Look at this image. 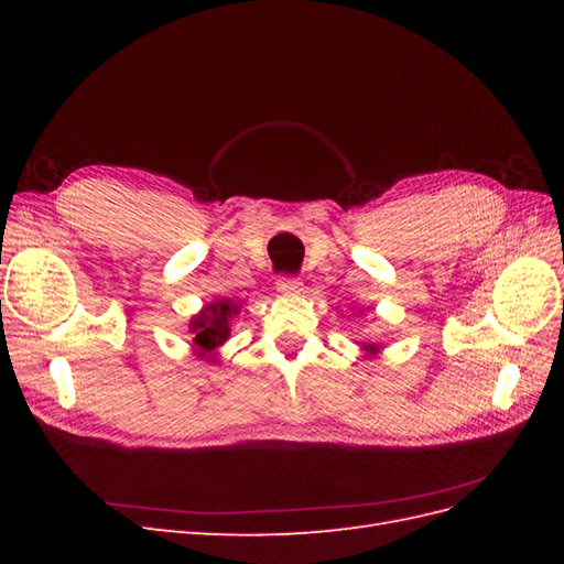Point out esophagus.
Segmentation results:
<instances>
[{
    "label": "esophagus",
    "mask_w": 564,
    "mask_h": 564,
    "mask_svg": "<svg viewBox=\"0 0 564 564\" xmlns=\"http://www.w3.org/2000/svg\"><path fill=\"white\" fill-rule=\"evenodd\" d=\"M301 289H303V284L296 278H280L278 280V292L284 296H296V294H301Z\"/></svg>",
    "instance_id": "1"
}]
</instances>
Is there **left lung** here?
I'll list each match as a JSON object with an SVG mask.
<instances>
[{
  "mask_svg": "<svg viewBox=\"0 0 564 564\" xmlns=\"http://www.w3.org/2000/svg\"><path fill=\"white\" fill-rule=\"evenodd\" d=\"M360 350L365 352V357H373V355L381 352V346H377V344H365Z\"/></svg>",
  "mask_w": 564,
  "mask_h": 564,
  "instance_id": "left-lung-1",
  "label": "left lung"
}]
</instances>
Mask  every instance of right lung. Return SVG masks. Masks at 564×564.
Listing matches in <instances>:
<instances>
[{"label": "right lung", "instance_id": "right-lung-1", "mask_svg": "<svg viewBox=\"0 0 564 564\" xmlns=\"http://www.w3.org/2000/svg\"><path fill=\"white\" fill-rule=\"evenodd\" d=\"M237 313H240V305L235 301L216 299L191 317L187 332L193 336V352L199 360L218 365V348L230 338V324Z\"/></svg>", "mask_w": 564, "mask_h": 564}]
</instances>
